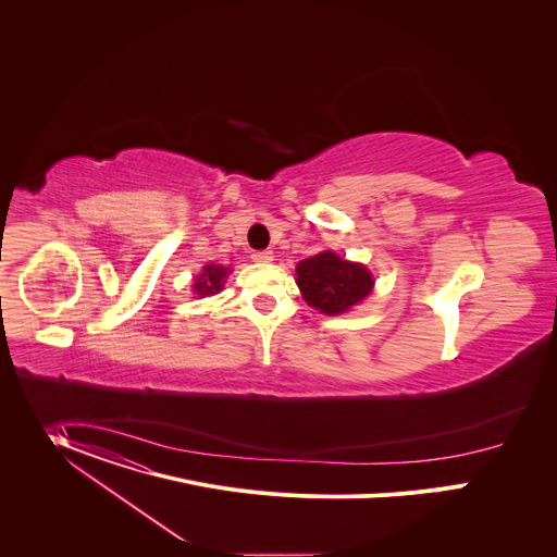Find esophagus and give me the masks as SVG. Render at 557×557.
<instances>
[{"label": "esophagus", "mask_w": 557, "mask_h": 557, "mask_svg": "<svg viewBox=\"0 0 557 557\" xmlns=\"http://www.w3.org/2000/svg\"><path fill=\"white\" fill-rule=\"evenodd\" d=\"M252 259L259 261V263H268V261L274 259V255H272V250H255V252H252Z\"/></svg>", "instance_id": "1"}]
</instances>
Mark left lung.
I'll list each match as a JSON object with an SVG mask.
<instances>
[{
	"label": "left lung",
	"instance_id": "8db88e82",
	"mask_svg": "<svg viewBox=\"0 0 557 557\" xmlns=\"http://www.w3.org/2000/svg\"><path fill=\"white\" fill-rule=\"evenodd\" d=\"M298 287L305 300L325 315H338L362 302L373 287L369 270L325 250L298 263Z\"/></svg>",
	"mask_w": 557,
	"mask_h": 557
}]
</instances>
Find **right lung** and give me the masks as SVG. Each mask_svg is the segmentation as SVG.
Returning <instances> with one entry per match:
<instances>
[{
    "mask_svg": "<svg viewBox=\"0 0 557 557\" xmlns=\"http://www.w3.org/2000/svg\"><path fill=\"white\" fill-rule=\"evenodd\" d=\"M227 268L223 265H206L203 272L195 281V294L199 296H212L223 289V281L227 278Z\"/></svg>",
    "mask_w": 557,
    "mask_h": 557,
    "instance_id": "add662e5",
    "label": "right lung"
}]
</instances>
